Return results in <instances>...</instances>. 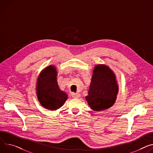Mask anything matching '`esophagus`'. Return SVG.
Masks as SVG:
<instances>
[{"label":"esophagus","instance_id":"1","mask_svg":"<svg viewBox=\"0 0 153 153\" xmlns=\"http://www.w3.org/2000/svg\"><path fill=\"white\" fill-rule=\"evenodd\" d=\"M72 97L73 98H76V99H78L80 98V94L79 93H72Z\"/></svg>","mask_w":153,"mask_h":153}]
</instances>
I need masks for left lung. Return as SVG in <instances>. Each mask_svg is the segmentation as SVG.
Masks as SVG:
<instances>
[{
	"label": "left lung",
	"mask_w": 153,
	"mask_h": 153,
	"mask_svg": "<svg viewBox=\"0 0 153 153\" xmlns=\"http://www.w3.org/2000/svg\"><path fill=\"white\" fill-rule=\"evenodd\" d=\"M118 88L113 71L107 66L94 67L86 100L94 111H101L112 107L115 102Z\"/></svg>",
	"instance_id": "left-lung-1"
}]
</instances>
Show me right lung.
<instances>
[{"mask_svg":"<svg viewBox=\"0 0 153 153\" xmlns=\"http://www.w3.org/2000/svg\"><path fill=\"white\" fill-rule=\"evenodd\" d=\"M57 73L54 66H49L40 74L37 82L38 100L41 105L51 110L61 107L68 98L67 94L59 88Z\"/></svg>","mask_w":153,"mask_h":153,"instance_id":"1","label":"right lung"}]
</instances>
